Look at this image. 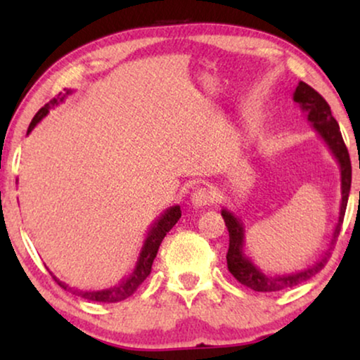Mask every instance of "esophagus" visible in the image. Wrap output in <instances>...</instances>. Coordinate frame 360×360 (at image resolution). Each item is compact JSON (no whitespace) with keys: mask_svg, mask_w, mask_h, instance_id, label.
<instances>
[{"mask_svg":"<svg viewBox=\"0 0 360 360\" xmlns=\"http://www.w3.org/2000/svg\"><path fill=\"white\" fill-rule=\"evenodd\" d=\"M214 196L208 188L205 186H198V188L193 190V193L190 195V201L193 208H203V206L213 203Z\"/></svg>","mask_w":360,"mask_h":360,"instance_id":"1","label":"esophagus"}]
</instances>
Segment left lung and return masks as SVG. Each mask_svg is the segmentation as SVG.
<instances>
[{"mask_svg": "<svg viewBox=\"0 0 360 360\" xmlns=\"http://www.w3.org/2000/svg\"><path fill=\"white\" fill-rule=\"evenodd\" d=\"M293 101L298 103L300 110L307 115V120L311 122L313 129L318 132V136L324 141L328 149L339 164V170H341V205H339V219L336 223V228L333 231V238L329 240V248L324 250V254L319 257L316 262L303 270H295L292 274L283 275H269L264 274L257 265L252 262V259L248 257L244 252V243H245V229L243 221L239 216H236L233 211L228 208L221 210V216H223L226 226L229 231V249L226 254V260H228V269L233 274V277L238 280L239 283L245 285V287L254 290V292H278V290L292 288L297 285L307 282L313 275H316L319 270L324 267L328 262L329 250L333 249L336 238L341 231V224L344 219V213H346L349 191H351V179H352V169H351V159H349L347 147L344 144L341 129H339L338 121L334 120L331 115V108L326 103V100L319 95L316 90L307 85L304 82H300L297 90L293 93Z\"/></svg>", "mask_w": 360, "mask_h": 360, "instance_id": "left-lung-1", "label": "left lung"}]
</instances>
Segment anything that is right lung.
<instances>
[{"label": "right lung", "instance_id": "1", "mask_svg": "<svg viewBox=\"0 0 360 360\" xmlns=\"http://www.w3.org/2000/svg\"><path fill=\"white\" fill-rule=\"evenodd\" d=\"M63 91L65 93H58L57 98H53V100L49 101L46 106L41 108V110L37 111V115L32 117L31 124H29V127H27V134H31V131L44 120V117L47 116V112L51 111L52 108L60 105V103L65 100L68 95H72L73 93V90H67V88ZM180 218H181V210L179 205H175V206H170V208H167L164 213H162L159 218H157L154 223L150 224L134 269H132V272L127 275L126 278H122L120 283L115 285V287H110L105 290H77L73 287H68L67 283H63L62 280H58L57 277H53V278H56V282L60 285L63 290H68V292H72L73 295H78V297L90 300V302H100V303L122 302V300L129 298L131 295L134 293L137 288H139V285L144 282L147 277H149L152 262H154L162 239L165 238L167 233L174 228V226L176 224V221H179Z\"/></svg>", "mask_w": 360, "mask_h": 360}]
</instances>
